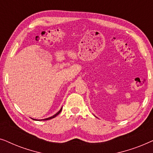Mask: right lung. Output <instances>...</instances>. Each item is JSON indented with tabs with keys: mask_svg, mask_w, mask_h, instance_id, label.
<instances>
[{
	"mask_svg": "<svg viewBox=\"0 0 153 153\" xmlns=\"http://www.w3.org/2000/svg\"><path fill=\"white\" fill-rule=\"evenodd\" d=\"M62 108H60L59 111H58L57 113H56V114L55 115H53V116H51V117H49V118H45V119H43V120H50V119H52V118H55V117H56V116H58V115L59 114L60 112H61V111H62ZM33 120H36V119H33Z\"/></svg>",
	"mask_w": 153,
	"mask_h": 153,
	"instance_id": "obj_1",
	"label": "right lung"
}]
</instances>
